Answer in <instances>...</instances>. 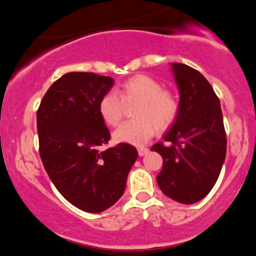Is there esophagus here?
<instances>
[{
  "label": "esophagus",
  "instance_id": "34e87169",
  "mask_svg": "<svg viewBox=\"0 0 256 256\" xmlns=\"http://www.w3.org/2000/svg\"><path fill=\"white\" fill-rule=\"evenodd\" d=\"M149 152V149L148 148H138V155L140 156H144Z\"/></svg>",
  "mask_w": 256,
  "mask_h": 256
}]
</instances>
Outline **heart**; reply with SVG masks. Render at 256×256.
Wrapping results in <instances>:
<instances>
[{
    "mask_svg": "<svg viewBox=\"0 0 256 256\" xmlns=\"http://www.w3.org/2000/svg\"><path fill=\"white\" fill-rule=\"evenodd\" d=\"M119 98L108 91L98 101V113L110 126H116L124 114V104L138 102L134 116L114 131V140L132 146H143L158 130H165L178 116V100L172 92L162 90V85L149 76L138 74L122 83Z\"/></svg>",
    "mask_w": 256,
    "mask_h": 256,
    "instance_id": "obj_1",
    "label": "heart"
}]
</instances>
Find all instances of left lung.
Segmentation results:
<instances>
[{"instance_id": "left-lung-1", "label": "left lung", "mask_w": 256, "mask_h": 256, "mask_svg": "<svg viewBox=\"0 0 256 256\" xmlns=\"http://www.w3.org/2000/svg\"><path fill=\"white\" fill-rule=\"evenodd\" d=\"M179 91L178 116L164 134L167 144L152 146L162 156L156 180L161 192L179 204H192L212 190L226 156V134L219 98L198 71L173 62Z\"/></svg>"}]
</instances>
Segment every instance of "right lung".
Here are the masks:
<instances>
[{
    "mask_svg": "<svg viewBox=\"0 0 256 256\" xmlns=\"http://www.w3.org/2000/svg\"><path fill=\"white\" fill-rule=\"evenodd\" d=\"M113 85V78L96 73H66L49 88L37 112L44 168L58 192L84 212H104L122 198L138 156L126 143L100 149L110 134L98 101Z\"/></svg>",
    "mask_w": 256,
    "mask_h": 256,
    "instance_id": "right-lung-1",
    "label": "right lung"
}]
</instances>
